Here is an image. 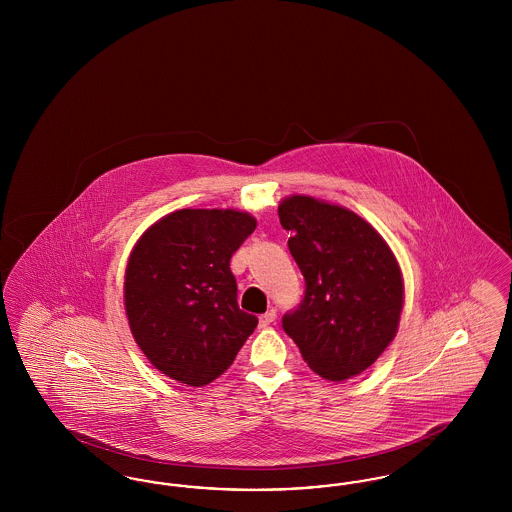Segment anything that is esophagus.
<instances>
[{
    "mask_svg": "<svg viewBox=\"0 0 512 512\" xmlns=\"http://www.w3.org/2000/svg\"><path fill=\"white\" fill-rule=\"evenodd\" d=\"M274 320H276V311H274V309H270V311H267L265 315H261V317H259V326H261V328H267V326H270Z\"/></svg>",
    "mask_w": 512,
    "mask_h": 512,
    "instance_id": "34e87169",
    "label": "esophagus"
}]
</instances>
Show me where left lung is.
I'll return each instance as SVG.
<instances>
[{"label": "left lung", "instance_id": "1", "mask_svg": "<svg viewBox=\"0 0 512 512\" xmlns=\"http://www.w3.org/2000/svg\"><path fill=\"white\" fill-rule=\"evenodd\" d=\"M278 217L305 278L301 303L282 317L284 332L318 376L361 374L395 338L403 309L390 247L353 211L307 195L284 199Z\"/></svg>", "mask_w": 512, "mask_h": 512}]
</instances>
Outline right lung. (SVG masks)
<instances>
[{"instance_id": "add662e5", "label": "right lung", "mask_w": 512, "mask_h": 512, "mask_svg": "<svg viewBox=\"0 0 512 512\" xmlns=\"http://www.w3.org/2000/svg\"><path fill=\"white\" fill-rule=\"evenodd\" d=\"M255 226L232 209H182L134 247L126 317L149 363L172 380L197 388L213 382L253 334L257 317L238 305L230 259Z\"/></svg>"}]
</instances>
